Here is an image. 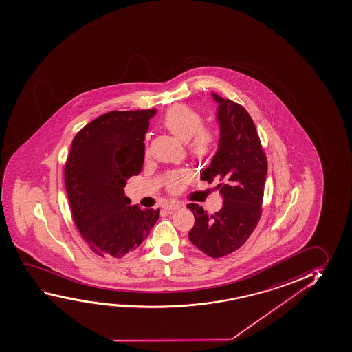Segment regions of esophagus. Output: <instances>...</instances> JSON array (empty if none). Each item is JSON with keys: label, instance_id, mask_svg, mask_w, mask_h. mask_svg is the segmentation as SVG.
Listing matches in <instances>:
<instances>
[{"label": "esophagus", "instance_id": "1", "mask_svg": "<svg viewBox=\"0 0 352 352\" xmlns=\"http://www.w3.org/2000/svg\"><path fill=\"white\" fill-rule=\"evenodd\" d=\"M181 206H182V203H179V201H166L163 204L164 209L168 211L177 210Z\"/></svg>", "mask_w": 352, "mask_h": 352}]
</instances>
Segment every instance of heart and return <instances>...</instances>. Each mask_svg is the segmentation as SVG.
<instances>
[{"label":"heart","instance_id":"obj_1","mask_svg":"<svg viewBox=\"0 0 352 352\" xmlns=\"http://www.w3.org/2000/svg\"><path fill=\"white\" fill-rule=\"evenodd\" d=\"M203 118L198 111L186 105H176L165 118V126L181 140H188L189 147L195 152H206L215 142L216 133L211 127L201 126ZM193 179V173L187 168L170 170L164 176L168 190L179 193Z\"/></svg>","mask_w":352,"mask_h":352}]
</instances>
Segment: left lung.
Listing matches in <instances>:
<instances>
[{
	"label": "left lung",
	"mask_w": 352,
	"mask_h": 352,
	"mask_svg": "<svg viewBox=\"0 0 352 352\" xmlns=\"http://www.w3.org/2000/svg\"><path fill=\"white\" fill-rule=\"evenodd\" d=\"M219 103V149L200 173L203 181H217L223 203L208 214L203 206L187 205L195 215L189 241L208 256L219 258L236 252L248 241L263 212L267 157L252 116L241 104L212 94Z\"/></svg>",
	"instance_id": "left-lung-1"
}]
</instances>
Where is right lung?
<instances>
[{"mask_svg":"<svg viewBox=\"0 0 352 352\" xmlns=\"http://www.w3.org/2000/svg\"><path fill=\"white\" fill-rule=\"evenodd\" d=\"M155 109L109 111L74 137L64 181L75 225L102 257L125 256L149 236L160 210H142L124 193L141 173L144 135Z\"/></svg>","mask_w":352,"mask_h":352,"instance_id":"1","label":"right lung"}]
</instances>
